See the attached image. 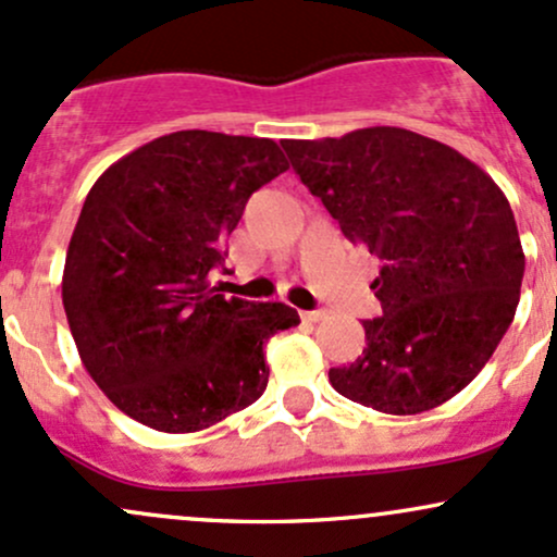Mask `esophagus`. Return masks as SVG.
<instances>
[{
	"label": "esophagus",
	"instance_id": "esophagus-1",
	"mask_svg": "<svg viewBox=\"0 0 557 557\" xmlns=\"http://www.w3.org/2000/svg\"><path fill=\"white\" fill-rule=\"evenodd\" d=\"M323 318H326V310H305L302 312V321H308V323H318V321H323Z\"/></svg>",
	"mask_w": 557,
	"mask_h": 557
}]
</instances>
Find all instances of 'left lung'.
I'll list each match as a JSON object with an SVG mask.
<instances>
[{
  "instance_id": "obj_1",
  "label": "left lung",
  "mask_w": 557,
  "mask_h": 557,
  "mask_svg": "<svg viewBox=\"0 0 557 557\" xmlns=\"http://www.w3.org/2000/svg\"><path fill=\"white\" fill-rule=\"evenodd\" d=\"M299 181L352 245L379 255L384 315L331 368L339 395L389 416L447 403L479 376L513 321L523 249L508 197L458 149L408 128L284 139Z\"/></svg>"
}]
</instances>
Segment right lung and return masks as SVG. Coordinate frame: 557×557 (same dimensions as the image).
I'll use <instances>...</instances> for the list:
<instances>
[{"label":"right lung","instance_id":"obj_1","mask_svg":"<svg viewBox=\"0 0 557 557\" xmlns=\"http://www.w3.org/2000/svg\"><path fill=\"white\" fill-rule=\"evenodd\" d=\"M289 168L273 139L176 131L112 162L81 208L62 305L81 362L117 410L189 434L268 386L265 342L299 323L284 302L218 295L210 271L247 199Z\"/></svg>","mask_w":557,"mask_h":557}]
</instances>
